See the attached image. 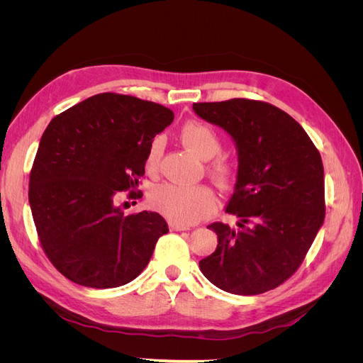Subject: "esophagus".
Here are the masks:
<instances>
[{"label":"esophagus","mask_w":363,"mask_h":363,"mask_svg":"<svg viewBox=\"0 0 363 363\" xmlns=\"http://www.w3.org/2000/svg\"><path fill=\"white\" fill-rule=\"evenodd\" d=\"M169 230L171 232H182V230H191V225L180 224V223H169Z\"/></svg>","instance_id":"1"}]
</instances>
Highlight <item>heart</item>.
I'll list each match as a JSON object with an SVG mask.
<instances>
[{
    "label": "heart",
    "instance_id": "1",
    "mask_svg": "<svg viewBox=\"0 0 363 363\" xmlns=\"http://www.w3.org/2000/svg\"><path fill=\"white\" fill-rule=\"evenodd\" d=\"M180 139L194 155L201 159H211L219 151V138L216 131L207 124L199 121H189L180 130ZM162 155V140L152 139L145 157V167L150 172H155L159 167ZM215 171L221 177H227L228 167L225 163H216ZM151 206L168 216L172 221L192 224L200 221L213 212L215 195L211 188L203 184H182V183H162L150 192Z\"/></svg>",
    "mask_w": 363,
    "mask_h": 363
}]
</instances>
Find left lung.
Here are the masks:
<instances>
[{
  "label": "left lung",
  "instance_id": "8db88e82",
  "mask_svg": "<svg viewBox=\"0 0 363 363\" xmlns=\"http://www.w3.org/2000/svg\"><path fill=\"white\" fill-rule=\"evenodd\" d=\"M201 119L232 136L238 177L225 212L236 227L213 223L218 247L200 260L216 288L256 295L298 269L324 224V168L304 128L279 107L245 98L194 103Z\"/></svg>",
  "mask_w": 363,
  "mask_h": 363
}]
</instances>
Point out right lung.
<instances>
[{
    "label": "right lung",
    "mask_w": 363,
    "mask_h": 363,
    "mask_svg": "<svg viewBox=\"0 0 363 363\" xmlns=\"http://www.w3.org/2000/svg\"><path fill=\"white\" fill-rule=\"evenodd\" d=\"M172 119L160 104L106 92L52 118L43 131L28 203L43 251L71 281L118 288L148 265L168 224L156 212L124 215L115 196L138 188L150 144Z\"/></svg>",
    "instance_id": "1"
}]
</instances>
